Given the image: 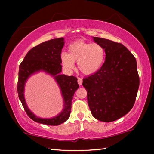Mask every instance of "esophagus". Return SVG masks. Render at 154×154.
I'll return each mask as SVG.
<instances>
[{
  "label": "esophagus",
  "mask_w": 154,
  "mask_h": 154,
  "mask_svg": "<svg viewBox=\"0 0 154 154\" xmlns=\"http://www.w3.org/2000/svg\"><path fill=\"white\" fill-rule=\"evenodd\" d=\"M77 82H78V84H79V85H82V83H83V80H82V78H78Z\"/></svg>",
  "instance_id": "34e87169"
}]
</instances>
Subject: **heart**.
I'll use <instances>...</instances> for the list:
<instances>
[{
	"instance_id": "1",
	"label": "heart",
	"mask_w": 154,
	"mask_h": 154,
	"mask_svg": "<svg viewBox=\"0 0 154 154\" xmlns=\"http://www.w3.org/2000/svg\"><path fill=\"white\" fill-rule=\"evenodd\" d=\"M60 58L62 66L69 71L74 69V62H77L78 69L82 73L91 75L102 67L105 58V51L98 43L79 41L70 44L68 53H62Z\"/></svg>"
}]
</instances>
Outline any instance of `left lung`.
<instances>
[{"instance_id":"obj_1","label":"left lung","mask_w":154,"mask_h":154,"mask_svg":"<svg viewBox=\"0 0 154 154\" xmlns=\"http://www.w3.org/2000/svg\"><path fill=\"white\" fill-rule=\"evenodd\" d=\"M105 51V61L96 73L83 78L88 103L98 120L110 122L127 114L133 107L139 87L137 60L121 43L94 37Z\"/></svg>"}]
</instances>
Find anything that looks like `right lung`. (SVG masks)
I'll return each mask as SVG.
<instances>
[{
	"instance_id": "add662e5",
	"label": "right lung",
	"mask_w": 154,
	"mask_h": 154,
	"mask_svg": "<svg viewBox=\"0 0 154 154\" xmlns=\"http://www.w3.org/2000/svg\"><path fill=\"white\" fill-rule=\"evenodd\" d=\"M64 45V38H54L34 47L28 52L19 67L17 82L18 96L26 113L30 118L38 123L58 126L69 119L74 94L79 88L77 79L74 76L60 74L62 65L60 54ZM44 72L53 77L61 90L63 98V109L60 113L51 119H41L34 114L28 108L24 97L25 83L32 76Z\"/></svg>"
}]
</instances>
